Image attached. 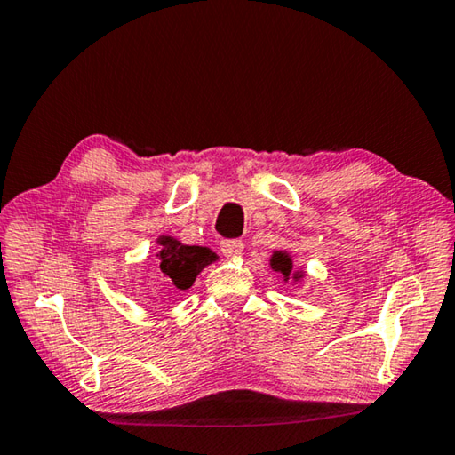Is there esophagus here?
<instances>
[{
	"mask_svg": "<svg viewBox=\"0 0 455 455\" xmlns=\"http://www.w3.org/2000/svg\"><path fill=\"white\" fill-rule=\"evenodd\" d=\"M220 250L226 258H237V256H242L243 243L240 240H223L220 243Z\"/></svg>",
	"mask_w": 455,
	"mask_h": 455,
	"instance_id": "34e87169",
	"label": "esophagus"
}]
</instances>
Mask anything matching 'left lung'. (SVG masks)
Returning <instances> with one entry per match:
<instances>
[{
    "mask_svg": "<svg viewBox=\"0 0 455 455\" xmlns=\"http://www.w3.org/2000/svg\"><path fill=\"white\" fill-rule=\"evenodd\" d=\"M269 267H272L275 274H280L283 277V282H299L301 277L306 275L304 272H296V269H293V261L288 251H274L272 259H269Z\"/></svg>",
    "mask_w": 455,
    "mask_h": 455,
    "instance_id": "left-lung-1",
    "label": "left lung"
}]
</instances>
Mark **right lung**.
<instances>
[{"label": "right lung", "mask_w": 455, "mask_h": 455, "mask_svg": "<svg viewBox=\"0 0 455 455\" xmlns=\"http://www.w3.org/2000/svg\"><path fill=\"white\" fill-rule=\"evenodd\" d=\"M159 251L156 253V267L167 285L183 291L194 285L197 274L205 266L218 259L210 248L202 245H183L172 235H162L157 240Z\"/></svg>", "instance_id": "right-lung-1"}]
</instances>
